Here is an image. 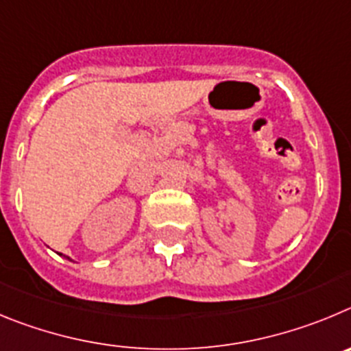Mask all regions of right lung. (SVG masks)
<instances>
[{"instance_id":"right-lung-1","label":"right lung","mask_w":351,"mask_h":351,"mask_svg":"<svg viewBox=\"0 0 351 351\" xmlns=\"http://www.w3.org/2000/svg\"><path fill=\"white\" fill-rule=\"evenodd\" d=\"M68 258H69V257H68Z\"/></svg>"}]
</instances>
